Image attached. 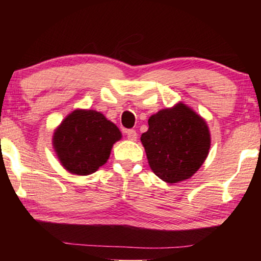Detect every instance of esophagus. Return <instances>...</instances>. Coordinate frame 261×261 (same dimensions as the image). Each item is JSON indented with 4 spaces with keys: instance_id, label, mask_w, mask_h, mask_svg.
I'll list each match as a JSON object with an SVG mask.
<instances>
[{
    "instance_id": "obj_1",
    "label": "esophagus",
    "mask_w": 261,
    "mask_h": 261,
    "mask_svg": "<svg viewBox=\"0 0 261 261\" xmlns=\"http://www.w3.org/2000/svg\"><path fill=\"white\" fill-rule=\"evenodd\" d=\"M126 134H127V138L132 141H135L138 139V133H137V130H134V129H128L126 132Z\"/></svg>"
}]
</instances>
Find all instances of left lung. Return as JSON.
I'll use <instances>...</instances> for the list:
<instances>
[{"label":"left lung","mask_w":261,"mask_h":261,"mask_svg":"<svg viewBox=\"0 0 261 261\" xmlns=\"http://www.w3.org/2000/svg\"><path fill=\"white\" fill-rule=\"evenodd\" d=\"M141 142L155 176L173 184L189 179L204 163L210 132L205 120L180 102L149 117Z\"/></svg>","instance_id":"1"}]
</instances>
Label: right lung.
<instances>
[{"label":"right lung","mask_w":261,"mask_h":261,"mask_svg":"<svg viewBox=\"0 0 261 261\" xmlns=\"http://www.w3.org/2000/svg\"><path fill=\"white\" fill-rule=\"evenodd\" d=\"M122 138L116 124L96 110L76 109L53 134V147L64 169L88 176L105 165L113 145Z\"/></svg>","instance_id":"1"}]
</instances>
